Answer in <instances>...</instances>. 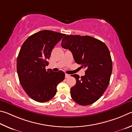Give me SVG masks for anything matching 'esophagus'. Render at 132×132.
<instances>
[{"mask_svg": "<svg viewBox=\"0 0 132 132\" xmlns=\"http://www.w3.org/2000/svg\"><path fill=\"white\" fill-rule=\"evenodd\" d=\"M65 78H68L70 77V75L67 74V73H65Z\"/></svg>", "mask_w": 132, "mask_h": 132, "instance_id": "1", "label": "esophagus"}]
</instances>
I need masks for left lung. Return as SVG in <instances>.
I'll return each instance as SVG.
<instances>
[{"label":"left lung","mask_w":132,"mask_h":132,"mask_svg":"<svg viewBox=\"0 0 132 132\" xmlns=\"http://www.w3.org/2000/svg\"><path fill=\"white\" fill-rule=\"evenodd\" d=\"M61 46L72 53L75 61L86 68L85 75H72L77 82L71 96L78 104L87 105L100 98L109 85L112 70L110 51L105 44L89 36L66 35Z\"/></svg>","instance_id":"obj_1"}]
</instances>
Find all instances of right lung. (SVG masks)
Masks as SVG:
<instances>
[{
    "instance_id": "right-lung-1",
    "label": "right lung",
    "mask_w": 132,
    "mask_h": 132,
    "mask_svg": "<svg viewBox=\"0 0 132 132\" xmlns=\"http://www.w3.org/2000/svg\"><path fill=\"white\" fill-rule=\"evenodd\" d=\"M65 36L59 32L43 30L32 35L21 47L17 61L20 84L34 100L45 103L57 92V86L65 78L61 71H46L47 60L55 45Z\"/></svg>"
}]
</instances>
